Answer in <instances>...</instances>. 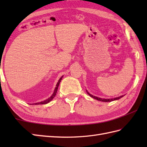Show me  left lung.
Listing matches in <instances>:
<instances>
[{"label":"left lung","mask_w":147,"mask_h":147,"mask_svg":"<svg viewBox=\"0 0 147 147\" xmlns=\"http://www.w3.org/2000/svg\"><path fill=\"white\" fill-rule=\"evenodd\" d=\"M86 92L88 94L91 96V97L93 98L94 99H96L97 100H99V101H101V102H112V101H114V100H119V98H122L123 96V95L122 96H118V97H116V98H100V97H97V96H93V95L90 94V93L89 92H88V91L86 90Z\"/></svg>","instance_id":"left-lung-1"}]
</instances>
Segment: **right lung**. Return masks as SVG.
I'll list each match as a JSON object with an SVG mask.
<instances>
[{"label":"right lung","mask_w":147,"mask_h":147,"mask_svg":"<svg viewBox=\"0 0 147 147\" xmlns=\"http://www.w3.org/2000/svg\"><path fill=\"white\" fill-rule=\"evenodd\" d=\"M62 77H63V76H62V77H61L60 78V79L59 80V81H58V82H57V85H56V87L55 88V90H54V93H52V95L50 96L49 98H48L47 99H46V100H43V101H42V102H37V103H35V104H33L32 105H39V104H48V103H49L51 101H52V100H53V98H54L55 96V95H56V93H57V90H58V87H59V84H60V82H61V80H62ZM32 105V104H31Z\"/></svg>","instance_id":"1"}]
</instances>
